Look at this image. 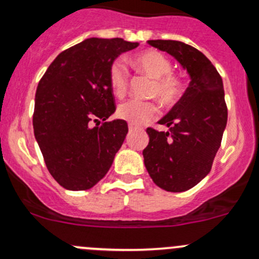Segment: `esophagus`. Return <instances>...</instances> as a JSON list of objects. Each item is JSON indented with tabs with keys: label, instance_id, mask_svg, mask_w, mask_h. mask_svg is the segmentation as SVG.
Returning a JSON list of instances; mask_svg holds the SVG:
<instances>
[{
	"label": "esophagus",
	"instance_id": "1",
	"mask_svg": "<svg viewBox=\"0 0 259 259\" xmlns=\"http://www.w3.org/2000/svg\"><path fill=\"white\" fill-rule=\"evenodd\" d=\"M135 130H139V127L134 126V125H129V132H130V133L135 132Z\"/></svg>",
	"mask_w": 259,
	"mask_h": 259
}]
</instances>
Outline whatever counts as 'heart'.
Listing matches in <instances>:
<instances>
[{"instance_id": "1", "label": "heart", "mask_w": 259, "mask_h": 259, "mask_svg": "<svg viewBox=\"0 0 259 259\" xmlns=\"http://www.w3.org/2000/svg\"><path fill=\"white\" fill-rule=\"evenodd\" d=\"M133 65L146 76L153 79L149 89V96L158 98L163 105L171 106L178 103L184 93V80L177 72L171 71V61L154 50L140 52L132 59ZM109 81L111 91L116 98H124L129 88V72L121 60H115L109 69ZM159 115L156 101L129 100L117 106L116 116L132 125L145 124Z\"/></svg>"}]
</instances>
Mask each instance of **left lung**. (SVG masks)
<instances>
[{"mask_svg": "<svg viewBox=\"0 0 259 259\" xmlns=\"http://www.w3.org/2000/svg\"><path fill=\"white\" fill-rule=\"evenodd\" d=\"M153 48L176 57L190 75L184 95L159 121L169 132L148 127L143 150L153 182L166 192H185L197 185L213 165L228 119L222 77L199 50L174 40H149Z\"/></svg>", "mask_w": 259, "mask_h": 259, "instance_id": "obj_1", "label": "left lung"}]
</instances>
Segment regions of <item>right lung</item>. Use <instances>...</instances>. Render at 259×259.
Instances as JSON below:
<instances>
[{
    "label": "right lung",
    "mask_w": 259,
    "mask_h": 259,
    "mask_svg": "<svg viewBox=\"0 0 259 259\" xmlns=\"http://www.w3.org/2000/svg\"><path fill=\"white\" fill-rule=\"evenodd\" d=\"M138 45L119 37L88 38L62 51L41 77L33 133L48 170L65 189L93 188L121 148L126 121H106L116 109L109 69L117 55Z\"/></svg>",
    "instance_id": "1"
}]
</instances>
